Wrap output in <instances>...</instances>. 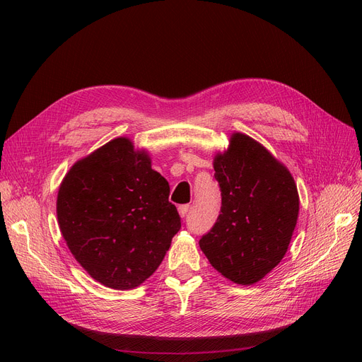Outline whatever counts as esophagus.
<instances>
[{"mask_svg":"<svg viewBox=\"0 0 362 362\" xmlns=\"http://www.w3.org/2000/svg\"><path fill=\"white\" fill-rule=\"evenodd\" d=\"M189 208H191V206H189L187 204L179 206V214H180V217H186V214L189 213Z\"/></svg>","mask_w":362,"mask_h":362,"instance_id":"1","label":"esophagus"}]
</instances>
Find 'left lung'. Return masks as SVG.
<instances>
[{"label": "left lung", "mask_w": 362, "mask_h": 362, "mask_svg": "<svg viewBox=\"0 0 362 362\" xmlns=\"http://www.w3.org/2000/svg\"><path fill=\"white\" fill-rule=\"evenodd\" d=\"M214 170L221 208L199 246L224 277L252 284L288 251L299 213L298 189L288 168L242 133L214 158Z\"/></svg>", "instance_id": "left-lung-1"}]
</instances>
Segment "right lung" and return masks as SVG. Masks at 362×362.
<instances>
[{
  "instance_id": "obj_1",
  "label": "right lung",
  "mask_w": 362,
  "mask_h": 362,
  "mask_svg": "<svg viewBox=\"0 0 362 362\" xmlns=\"http://www.w3.org/2000/svg\"><path fill=\"white\" fill-rule=\"evenodd\" d=\"M168 194L145 152L112 139L76 163L60 186L57 217L70 252L107 288L139 286L182 227Z\"/></svg>"
}]
</instances>
